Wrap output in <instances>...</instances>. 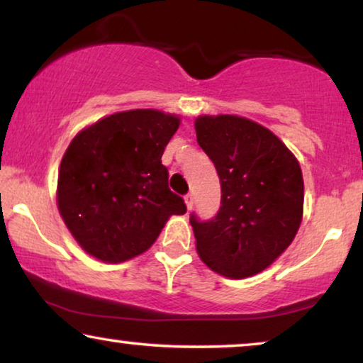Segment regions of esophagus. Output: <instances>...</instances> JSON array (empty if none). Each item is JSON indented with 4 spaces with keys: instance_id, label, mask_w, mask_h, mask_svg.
<instances>
[{
    "instance_id": "esophagus-1",
    "label": "esophagus",
    "mask_w": 363,
    "mask_h": 363,
    "mask_svg": "<svg viewBox=\"0 0 363 363\" xmlns=\"http://www.w3.org/2000/svg\"><path fill=\"white\" fill-rule=\"evenodd\" d=\"M185 203H186V208H188V210H191V208H193V203H195V196H193L191 193H188V195L185 196Z\"/></svg>"
}]
</instances>
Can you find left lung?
I'll return each instance as SVG.
<instances>
[{"label":"left lung","mask_w":363,"mask_h":363,"mask_svg":"<svg viewBox=\"0 0 363 363\" xmlns=\"http://www.w3.org/2000/svg\"><path fill=\"white\" fill-rule=\"evenodd\" d=\"M195 130L221 183L216 216H190L198 255L231 279L257 274L286 251L301 226L299 162L274 133L245 117L201 116Z\"/></svg>","instance_id":"left-lung-1"}]
</instances>
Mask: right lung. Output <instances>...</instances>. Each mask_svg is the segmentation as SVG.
I'll return each mask as SVG.
<instances>
[{
	"instance_id": "add662e5",
	"label": "right lung",
	"mask_w": 363,
	"mask_h": 363,
	"mask_svg": "<svg viewBox=\"0 0 363 363\" xmlns=\"http://www.w3.org/2000/svg\"><path fill=\"white\" fill-rule=\"evenodd\" d=\"M180 118L152 108L118 112L79 132L64 153L57 206L84 251L106 262L145 252L186 205L162 165Z\"/></svg>"
}]
</instances>
